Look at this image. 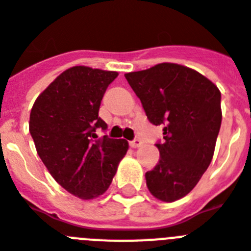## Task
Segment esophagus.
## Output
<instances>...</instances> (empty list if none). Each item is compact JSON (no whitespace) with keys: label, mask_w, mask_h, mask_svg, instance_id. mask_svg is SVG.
Segmentation results:
<instances>
[{"label":"esophagus","mask_w":251,"mask_h":251,"mask_svg":"<svg viewBox=\"0 0 251 251\" xmlns=\"http://www.w3.org/2000/svg\"><path fill=\"white\" fill-rule=\"evenodd\" d=\"M143 142L142 140H139V139H135V140H132V142H130V147L131 148H139V147H142Z\"/></svg>","instance_id":"esophagus-1"}]
</instances>
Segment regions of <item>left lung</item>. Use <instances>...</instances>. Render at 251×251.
<instances>
[{"instance_id": "8db88e82", "label": "left lung", "mask_w": 251, "mask_h": 251, "mask_svg": "<svg viewBox=\"0 0 251 251\" xmlns=\"http://www.w3.org/2000/svg\"><path fill=\"white\" fill-rule=\"evenodd\" d=\"M153 125H165L155 144L159 161L145 174L158 201L172 203L190 193L209 167L222 122L221 92L184 65L163 62L125 74Z\"/></svg>"}]
</instances>
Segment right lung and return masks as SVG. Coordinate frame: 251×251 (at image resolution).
I'll list each match as a JSON object with an SVG mask.
<instances>
[{
	"label": "right lung",
	"mask_w": 251,
	"mask_h": 251,
	"mask_svg": "<svg viewBox=\"0 0 251 251\" xmlns=\"http://www.w3.org/2000/svg\"><path fill=\"white\" fill-rule=\"evenodd\" d=\"M119 73L74 66L60 74L31 107L29 131L50 176L75 197L104 194L129 149L124 139L98 138L107 129L100 100Z\"/></svg>",
	"instance_id": "obj_1"
}]
</instances>
